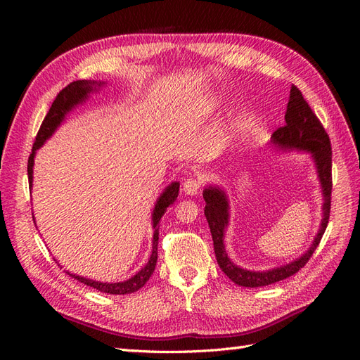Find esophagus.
<instances>
[{
  "label": "esophagus",
  "instance_id": "34e87169",
  "mask_svg": "<svg viewBox=\"0 0 360 360\" xmlns=\"http://www.w3.org/2000/svg\"><path fill=\"white\" fill-rule=\"evenodd\" d=\"M201 189V179H188L186 181L183 183V192L186 195H197Z\"/></svg>",
  "mask_w": 360,
  "mask_h": 360
}]
</instances>
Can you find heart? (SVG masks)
<instances>
[{
	"mask_svg": "<svg viewBox=\"0 0 360 360\" xmlns=\"http://www.w3.org/2000/svg\"><path fill=\"white\" fill-rule=\"evenodd\" d=\"M213 108H214V103H204V106H201V110H200V115L209 117L213 112Z\"/></svg>",
	"mask_w": 360,
	"mask_h": 360,
	"instance_id": "heart-1",
	"label": "heart"
}]
</instances>
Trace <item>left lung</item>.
Here are the masks:
<instances>
[{
    "instance_id": "1",
    "label": "left lung",
    "mask_w": 360,
    "mask_h": 360,
    "mask_svg": "<svg viewBox=\"0 0 360 360\" xmlns=\"http://www.w3.org/2000/svg\"><path fill=\"white\" fill-rule=\"evenodd\" d=\"M271 144L281 150H297V151H309L315 168H317L319 180L321 184L323 193V219L320 224V230L315 236L311 248L302 257L284 266H279L264 271L246 270L236 266L228 258L225 250L224 238L225 230L230 221V204L225 192L217 186H207L202 192L205 201L204 214L209 222L210 233L213 238L214 254L217 264L222 269L224 274L230 278L234 284L248 288L266 287L275 284L282 279L292 276L308 263L312 257L314 250L317 249L321 237L326 231V226L330 216V198H332V147L329 135L326 134L323 124L311 110L308 102L303 99L300 90L296 85L291 86L290 101L285 112V126L279 127L271 135Z\"/></svg>"
}]
</instances>
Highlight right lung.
<instances>
[{"instance_id": "obj_1", "label": "right lung", "mask_w": 360, "mask_h": 360, "mask_svg": "<svg viewBox=\"0 0 360 360\" xmlns=\"http://www.w3.org/2000/svg\"><path fill=\"white\" fill-rule=\"evenodd\" d=\"M102 85H105V82H97V81H75L70 82L66 89H63L57 97L53 101L52 106L49 108V111L43 120V123L39 129L37 136L34 144H32V151L28 158V181H30V188H32V167H34V156L36 151L46 143V139H49L52 136V134L56 132L57 127L63 123V120L66 118V115L76 108L78 105L84 103L86 99H89L90 93L97 91V89H101ZM179 188L180 183L174 181L171 183L168 188H165L160 193V197L156 201L153 214H151V221H153V250H151V255L148 263L141 269L136 275H134L132 278H129L127 281L123 282H114V284H110V282H99V281H93L89 278L84 276H78L73 274H68L75 278L76 281L82 282V284L93 287L96 290H99L102 292H110V294H129V292H135L139 288H143L146 285V282L150 279V276L153 275L156 263H158V242H159V221L160 217L165 214L168 207L177 200L179 197ZM32 221H34V216H32Z\"/></svg>"}]
</instances>
